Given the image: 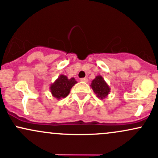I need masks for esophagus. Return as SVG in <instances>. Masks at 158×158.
<instances>
[{
  "instance_id": "esophagus-1",
  "label": "esophagus",
  "mask_w": 158,
  "mask_h": 158,
  "mask_svg": "<svg viewBox=\"0 0 158 158\" xmlns=\"http://www.w3.org/2000/svg\"><path fill=\"white\" fill-rule=\"evenodd\" d=\"M81 81H82V82L87 83V82H88V78H86V77H84V78H81Z\"/></svg>"
}]
</instances>
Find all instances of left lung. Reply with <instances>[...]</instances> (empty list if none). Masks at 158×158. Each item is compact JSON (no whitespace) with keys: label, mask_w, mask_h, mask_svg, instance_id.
Instances as JSON below:
<instances>
[{"label":"left lung","mask_w":158,"mask_h":158,"mask_svg":"<svg viewBox=\"0 0 158 158\" xmlns=\"http://www.w3.org/2000/svg\"><path fill=\"white\" fill-rule=\"evenodd\" d=\"M90 86L96 96L100 99H106L111 90L110 86L101 75L96 76L95 79L93 80Z\"/></svg>","instance_id":"left-lung-1"}]
</instances>
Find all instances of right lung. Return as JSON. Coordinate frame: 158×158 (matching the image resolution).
Instances as JSON below:
<instances>
[{
    "label": "right lung",
    "instance_id": "1",
    "mask_svg": "<svg viewBox=\"0 0 158 158\" xmlns=\"http://www.w3.org/2000/svg\"><path fill=\"white\" fill-rule=\"evenodd\" d=\"M77 81L74 77L68 78L67 76L60 74L59 77L52 83L50 86V90L52 96L56 99H61L65 98L70 93L71 89Z\"/></svg>",
    "mask_w": 158,
    "mask_h": 158
}]
</instances>
